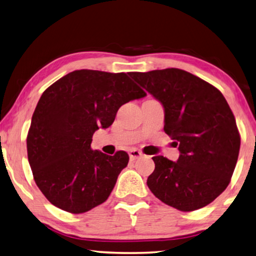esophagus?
<instances>
[{
	"mask_svg": "<svg viewBox=\"0 0 256 256\" xmlns=\"http://www.w3.org/2000/svg\"><path fill=\"white\" fill-rule=\"evenodd\" d=\"M142 153L140 150H132L130 152H129V158H130V160H137V158H142Z\"/></svg>",
	"mask_w": 256,
	"mask_h": 256,
	"instance_id": "34e87169",
	"label": "esophagus"
}]
</instances>
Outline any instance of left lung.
<instances>
[{
  "label": "left lung",
  "instance_id": "1",
  "mask_svg": "<svg viewBox=\"0 0 256 256\" xmlns=\"http://www.w3.org/2000/svg\"><path fill=\"white\" fill-rule=\"evenodd\" d=\"M164 106V132L178 146L176 162L154 156L147 186L181 212L200 209L222 194L237 163L240 136L218 88L178 68L129 73Z\"/></svg>",
  "mask_w": 256,
  "mask_h": 256
}]
</instances>
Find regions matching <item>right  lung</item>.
<instances>
[{"label":"right lung","mask_w":256,"mask_h":256,"mask_svg":"<svg viewBox=\"0 0 256 256\" xmlns=\"http://www.w3.org/2000/svg\"><path fill=\"white\" fill-rule=\"evenodd\" d=\"M126 73L70 72L42 93L26 136L36 184L49 202L70 214L86 212L109 198L129 156L91 148L98 127L108 128L119 108L144 98Z\"/></svg>","instance_id":"1"}]
</instances>
